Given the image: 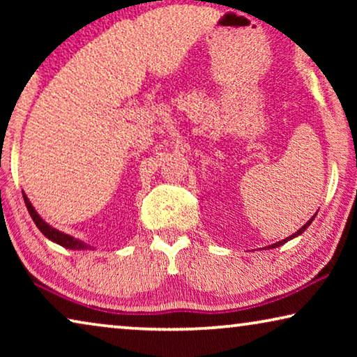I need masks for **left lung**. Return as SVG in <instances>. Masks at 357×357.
Segmentation results:
<instances>
[{
	"label": "left lung",
	"instance_id": "8db88e82",
	"mask_svg": "<svg viewBox=\"0 0 357 357\" xmlns=\"http://www.w3.org/2000/svg\"><path fill=\"white\" fill-rule=\"evenodd\" d=\"M315 216H317V213H315ZM315 216H314V218H310V219H309V221H307V222L304 224V226H302V227L299 229V231H297L296 234H292V236H289V237H286V238H282V241H281V242H276V243H273V245H271L270 248H276V247H280V245H282V243H286L287 241H292V238H296L297 236H301V234H302V232H304V231H305V229L310 226V224H312V221H314V219H315Z\"/></svg>",
	"mask_w": 357,
	"mask_h": 357
}]
</instances>
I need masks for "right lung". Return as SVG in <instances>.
<instances>
[{"mask_svg": "<svg viewBox=\"0 0 357 357\" xmlns=\"http://www.w3.org/2000/svg\"><path fill=\"white\" fill-rule=\"evenodd\" d=\"M22 197H24V202H26L27 211H29V214H31L32 221L36 222V226L38 227V231H40L43 236L48 238V241H52L53 243H58V245H61V247H65V248H70V250H96V248L91 247L89 243L82 242V241H79V238L70 236V234H65V232L58 231V229H55L53 226H50V224H48V222L43 221L42 216L36 211V208L32 206V203L29 202L27 195L24 193V192H22Z\"/></svg>", "mask_w": 357, "mask_h": 357, "instance_id": "1", "label": "right lung"}]
</instances>
